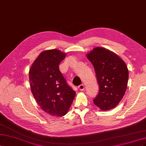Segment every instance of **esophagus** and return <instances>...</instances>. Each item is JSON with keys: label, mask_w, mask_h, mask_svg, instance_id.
Segmentation results:
<instances>
[{"label": "esophagus", "mask_w": 146, "mask_h": 146, "mask_svg": "<svg viewBox=\"0 0 146 146\" xmlns=\"http://www.w3.org/2000/svg\"><path fill=\"white\" fill-rule=\"evenodd\" d=\"M78 87V89H79V90H83L84 89V86L83 85V84L80 85Z\"/></svg>", "instance_id": "obj_1"}]
</instances>
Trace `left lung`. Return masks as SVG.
Wrapping results in <instances>:
<instances>
[{
    "label": "left lung",
    "instance_id": "8db88e82",
    "mask_svg": "<svg viewBox=\"0 0 146 146\" xmlns=\"http://www.w3.org/2000/svg\"><path fill=\"white\" fill-rule=\"evenodd\" d=\"M93 65L99 85L94 103L102 110H111L121 101L127 89L128 70L125 63L113 52L97 47L87 55Z\"/></svg>",
    "mask_w": 146,
    "mask_h": 146
}]
</instances>
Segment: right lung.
Wrapping results in <instances>:
<instances>
[{
	"mask_svg": "<svg viewBox=\"0 0 146 146\" xmlns=\"http://www.w3.org/2000/svg\"><path fill=\"white\" fill-rule=\"evenodd\" d=\"M65 56L57 49L44 51L29 70L31 88L35 99L45 112L56 117L67 113L76 94L59 70V65Z\"/></svg>",
	"mask_w": 146,
	"mask_h": 146,
	"instance_id": "1",
	"label": "right lung"
}]
</instances>
